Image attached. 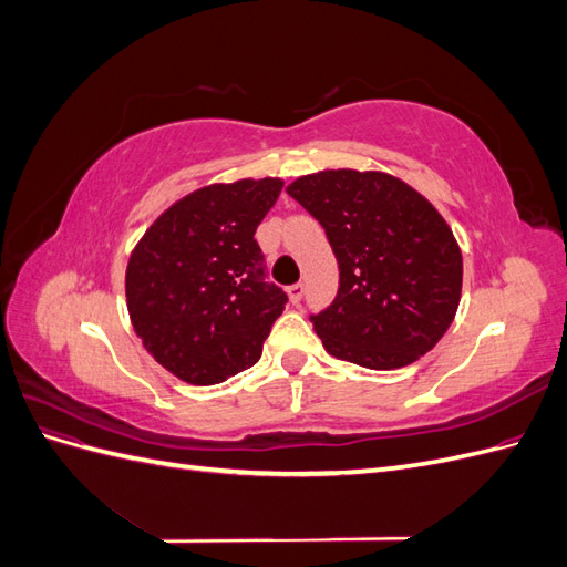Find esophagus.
I'll list each match as a JSON object with an SVG mask.
<instances>
[{
    "mask_svg": "<svg viewBox=\"0 0 567 567\" xmlns=\"http://www.w3.org/2000/svg\"><path fill=\"white\" fill-rule=\"evenodd\" d=\"M302 293H305V286L302 284L288 286V298H290V302H293V305H298L302 300Z\"/></svg>",
    "mask_w": 567,
    "mask_h": 567,
    "instance_id": "esophagus-1",
    "label": "esophagus"
}]
</instances>
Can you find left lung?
<instances>
[{"mask_svg": "<svg viewBox=\"0 0 567 567\" xmlns=\"http://www.w3.org/2000/svg\"><path fill=\"white\" fill-rule=\"evenodd\" d=\"M326 231L338 293L312 315L329 354L390 371L416 362L450 329L463 262L447 221L398 177L326 169L288 188Z\"/></svg>", "mask_w": 567, "mask_h": 567, "instance_id": "left-lung-1", "label": "left lung"}]
</instances>
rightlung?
I'll return each mask as SVG.
<instances>
[{"label": "right lung", "mask_w": 567, "mask_h": 567, "mask_svg": "<svg viewBox=\"0 0 567 567\" xmlns=\"http://www.w3.org/2000/svg\"><path fill=\"white\" fill-rule=\"evenodd\" d=\"M281 188L271 177L198 188L134 248L125 277L130 319L177 379L215 385L260 359L288 296L267 281L255 231Z\"/></svg>", "instance_id": "1"}]
</instances>
